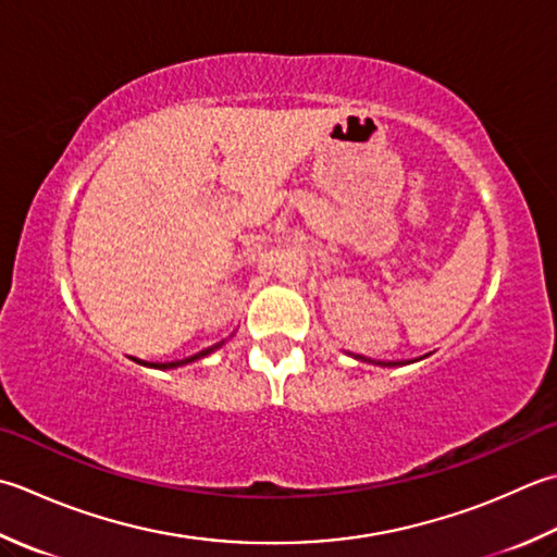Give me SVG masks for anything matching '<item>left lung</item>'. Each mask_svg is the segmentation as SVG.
Segmentation results:
<instances>
[{"label":"left lung","instance_id":"left-lung-1","mask_svg":"<svg viewBox=\"0 0 557 557\" xmlns=\"http://www.w3.org/2000/svg\"><path fill=\"white\" fill-rule=\"evenodd\" d=\"M357 359H362V362H369V359H367V357H357ZM376 364H381V367H396L394 362H376Z\"/></svg>","mask_w":557,"mask_h":557}]
</instances>
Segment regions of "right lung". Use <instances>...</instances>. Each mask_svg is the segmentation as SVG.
Returning a JSON list of instances; mask_svg holds the SVG:
<instances>
[{
	"label": "right lung",
	"instance_id": "obj_1",
	"mask_svg": "<svg viewBox=\"0 0 557 557\" xmlns=\"http://www.w3.org/2000/svg\"><path fill=\"white\" fill-rule=\"evenodd\" d=\"M222 343H216V345H212V347H207V350H202V352H198V355H193V357H185V359H176V362H166V364H147V362H141V364H147V367H157V369H173V367H181V364H188V362H195V359H200V357H205V355H210V352H214L216 347H220ZM135 362H139V359H135Z\"/></svg>",
	"mask_w": 557,
	"mask_h": 557
}]
</instances>
